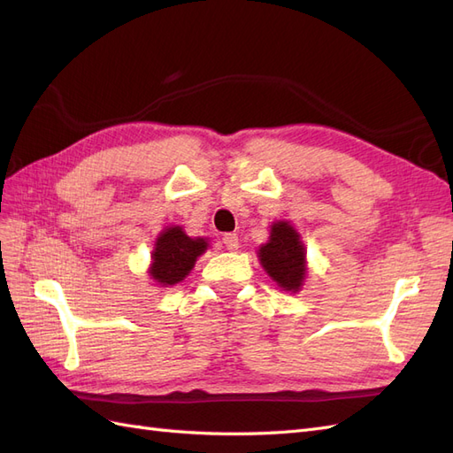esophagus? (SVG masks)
<instances>
[{"instance_id":"1","label":"esophagus","mask_w":453,"mask_h":453,"mask_svg":"<svg viewBox=\"0 0 453 453\" xmlns=\"http://www.w3.org/2000/svg\"><path fill=\"white\" fill-rule=\"evenodd\" d=\"M222 242H224V247L227 250H237L239 249V237L235 234H226L222 237Z\"/></svg>"}]
</instances>
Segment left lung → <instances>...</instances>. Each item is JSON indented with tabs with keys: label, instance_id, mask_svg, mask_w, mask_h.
Wrapping results in <instances>:
<instances>
[{
	"label": "left lung",
	"instance_id": "obj_1",
	"mask_svg": "<svg viewBox=\"0 0 453 453\" xmlns=\"http://www.w3.org/2000/svg\"><path fill=\"white\" fill-rule=\"evenodd\" d=\"M260 262L280 288L298 292L305 277V249L296 229L287 222L271 227L269 242L260 249Z\"/></svg>",
	"mask_w": 453,
	"mask_h": 453
}]
</instances>
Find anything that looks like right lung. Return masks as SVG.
I'll list each match as a JSON object with an SVG mask.
<instances>
[{
    "instance_id": "right-lung-1",
    "label": "right lung",
    "mask_w": 453,
    "mask_h": 453,
    "mask_svg": "<svg viewBox=\"0 0 453 453\" xmlns=\"http://www.w3.org/2000/svg\"><path fill=\"white\" fill-rule=\"evenodd\" d=\"M204 250V239H191L178 226L165 229L155 242L150 273L161 284H176L184 280Z\"/></svg>"
}]
</instances>
